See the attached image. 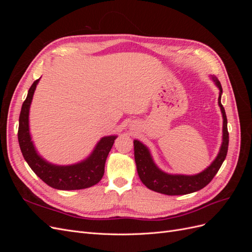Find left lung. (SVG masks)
<instances>
[{
	"mask_svg": "<svg viewBox=\"0 0 252 252\" xmlns=\"http://www.w3.org/2000/svg\"><path fill=\"white\" fill-rule=\"evenodd\" d=\"M213 82L220 89L219 106L223 114V142L220 146L219 155L216 159L207 167L204 171L194 175H183V174H169L158 168L154 159L151 158L149 149L140 141L134 140V159L136 164L139 177L143 184L147 188L167 195H183L201 190L206 185H208L211 180L215 178L219 169L222 166L226 158L228 151V143H229V133L227 129L226 112L220 103V96L223 94L222 86L220 81L212 77Z\"/></svg>",
	"mask_w": 252,
	"mask_h": 252,
	"instance_id": "1",
	"label": "left lung"
}]
</instances>
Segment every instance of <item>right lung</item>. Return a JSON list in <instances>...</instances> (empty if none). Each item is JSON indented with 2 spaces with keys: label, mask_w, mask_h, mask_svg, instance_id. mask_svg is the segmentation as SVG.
I'll return each instance as SVG.
<instances>
[{
  "label": "right lung",
  "mask_w": 252,
  "mask_h": 252,
  "mask_svg": "<svg viewBox=\"0 0 252 252\" xmlns=\"http://www.w3.org/2000/svg\"><path fill=\"white\" fill-rule=\"evenodd\" d=\"M40 79L33 82L22 105L19 119L18 140L25 161L43 182L60 190H77L97 184L104 175L105 162L117 135L104 136L86 159L73 165L59 166L48 163L37 155L29 132V108Z\"/></svg>",
  "instance_id": "right-lung-1"
}]
</instances>
